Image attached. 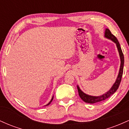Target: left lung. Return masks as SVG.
<instances>
[{
	"label": "left lung",
	"instance_id": "obj_1",
	"mask_svg": "<svg viewBox=\"0 0 129 129\" xmlns=\"http://www.w3.org/2000/svg\"><path fill=\"white\" fill-rule=\"evenodd\" d=\"M104 37L106 38H107L108 39H110L112 41H113L114 43H115L116 44L117 49H118V52H119V57H120V60H121V64H120V68H119V73H118V76L115 81V83L113 84V85H112V87H111L109 91H107L106 93H105L104 94H102L101 96H91L89 95V94H87L86 93H85L82 90H81V88H79V85H77V88H78V93H79V95L80 98L84 101L85 103H89V104H94L98 103V102H101L102 101H104L106 99L108 98L111 95L114 94L117 90H118V87L119 86V84H120L121 81V78H122V73H123V68H124V54L122 53V50L120 47V44H119V42H118V39H116V38L114 35H112L110 31L109 30L108 28H106L105 30V33H104Z\"/></svg>",
	"mask_w": 129,
	"mask_h": 129
}]
</instances>
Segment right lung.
<instances>
[{
    "label": "right lung",
    "mask_w": 129,
    "mask_h": 129,
    "mask_svg": "<svg viewBox=\"0 0 129 129\" xmlns=\"http://www.w3.org/2000/svg\"><path fill=\"white\" fill-rule=\"evenodd\" d=\"M53 97H54V96H53V97H52V98H51V101H50L49 102V103H48V104H47V105H45V106H48V105H49V104H50V103H51V101H53Z\"/></svg>",
    "instance_id": "add662e5"
}]
</instances>
